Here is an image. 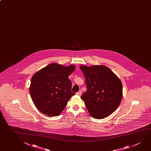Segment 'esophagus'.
Listing matches in <instances>:
<instances>
[{
  "label": "esophagus",
  "instance_id": "34e87169",
  "mask_svg": "<svg viewBox=\"0 0 151 151\" xmlns=\"http://www.w3.org/2000/svg\"><path fill=\"white\" fill-rule=\"evenodd\" d=\"M77 95H81L82 94V91H79L78 92L76 93Z\"/></svg>",
  "mask_w": 151,
  "mask_h": 151
}]
</instances>
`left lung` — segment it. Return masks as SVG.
<instances>
[{
  "instance_id": "8db88e82",
  "label": "left lung",
  "mask_w": 151,
  "mask_h": 151,
  "mask_svg": "<svg viewBox=\"0 0 151 151\" xmlns=\"http://www.w3.org/2000/svg\"><path fill=\"white\" fill-rule=\"evenodd\" d=\"M87 90L81 96L90 116L102 119L110 115L119 106L122 98V82L104 65H81Z\"/></svg>"
}]
</instances>
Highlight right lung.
I'll list each match as a JSON object with an SVG mask.
<instances>
[{
  "mask_svg": "<svg viewBox=\"0 0 151 151\" xmlns=\"http://www.w3.org/2000/svg\"><path fill=\"white\" fill-rule=\"evenodd\" d=\"M75 69L73 65L64 66L51 63L32 76L29 93L36 108L42 114L57 116L67 106L74 93L68 76Z\"/></svg>",
  "mask_w": 151,
  "mask_h": 151,
  "instance_id": "right-lung-1",
  "label": "right lung"
}]
</instances>
